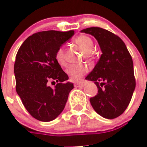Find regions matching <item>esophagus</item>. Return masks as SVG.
Listing matches in <instances>:
<instances>
[{"label":"esophagus","instance_id":"1","mask_svg":"<svg viewBox=\"0 0 147 147\" xmlns=\"http://www.w3.org/2000/svg\"><path fill=\"white\" fill-rule=\"evenodd\" d=\"M84 86V84L83 82H80V83H75V87H83Z\"/></svg>","mask_w":147,"mask_h":147}]
</instances>
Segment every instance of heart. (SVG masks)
Listing matches in <instances>:
<instances>
[{"mask_svg":"<svg viewBox=\"0 0 147 147\" xmlns=\"http://www.w3.org/2000/svg\"><path fill=\"white\" fill-rule=\"evenodd\" d=\"M74 42L80 46L84 51V57L91 59L94 56L92 49L94 47V42L90 36L81 35L75 38ZM55 60L61 67H66L67 65L66 59V53L63 47H59L55 53ZM88 67L85 65H73L67 69L66 72L69 80L72 82H78L81 80L82 77L88 72Z\"/></svg>","mask_w":147,"mask_h":147,"instance_id":"1","label":"heart"}]
</instances>
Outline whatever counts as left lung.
Masks as SVG:
<instances>
[{
	"label": "left lung",
	"instance_id": "obj_1",
	"mask_svg": "<svg viewBox=\"0 0 147 147\" xmlns=\"http://www.w3.org/2000/svg\"><path fill=\"white\" fill-rule=\"evenodd\" d=\"M81 32L97 39L102 52L94 69L86 80L94 82L98 92L90 99L100 116L112 119L125 111L135 89L133 61L122 40L103 28L92 27Z\"/></svg>",
	"mask_w": 147,
	"mask_h": 147
}]
</instances>
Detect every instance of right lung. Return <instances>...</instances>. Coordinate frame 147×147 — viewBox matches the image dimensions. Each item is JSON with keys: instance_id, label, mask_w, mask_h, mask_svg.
<instances>
[{"instance_id": "right-lung-1", "label": "right lung", "mask_w": 147, "mask_h": 147, "mask_svg": "<svg viewBox=\"0 0 147 147\" xmlns=\"http://www.w3.org/2000/svg\"><path fill=\"white\" fill-rule=\"evenodd\" d=\"M74 30H47L29 36L18 51L14 64L16 89L23 105L35 119H55L64 109L74 86L55 60V53ZM50 82H57L54 88Z\"/></svg>"}]
</instances>
